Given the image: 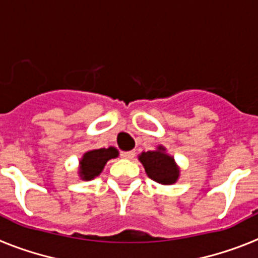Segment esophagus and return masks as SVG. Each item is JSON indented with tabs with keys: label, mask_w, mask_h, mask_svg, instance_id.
Wrapping results in <instances>:
<instances>
[{
	"label": "esophagus",
	"mask_w": 258,
	"mask_h": 258,
	"mask_svg": "<svg viewBox=\"0 0 258 258\" xmlns=\"http://www.w3.org/2000/svg\"><path fill=\"white\" fill-rule=\"evenodd\" d=\"M134 155H136V152H134V151H124V152H121V156L124 157V159H129V160H131V159H133Z\"/></svg>",
	"instance_id": "esophagus-1"
}]
</instances>
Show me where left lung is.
Listing matches in <instances>:
<instances>
[{"mask_svg":"<svg viewBox=\"0 0 258 258\" xmlns=\"http://www.w3.org/2000/svg\"><path fill=\"white\" fill-rule=\"evenodd\" d=\"M138 160L142 163L146 174L157 183L169 186L178 181L181 168L177 165L174 157L166 152L164 146L159 145L156 150L141 152Z\"/></svg>","mask_w":258,"mask_h":258,"instance_id":"1","label":"left lung"}]
</instances>
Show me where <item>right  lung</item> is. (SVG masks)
<instances>
[{
  "label": "right lung",
  "instance_id": "obj_1",
  "mask_svg": "<svg viewBox=\"0 0 258 258\" xmlns=\"http://www.w3.org/2000/svg\"><path fill=\"white\" fill-rule=\"evenodd\" d=\"M118 156V151L115 147L108 149L89 150L79 161V177L83 181H90L101 174L107 161Z\"/></svg>",
  "mask_w": 258,
  "mask_h": 258
}]
</instances>
